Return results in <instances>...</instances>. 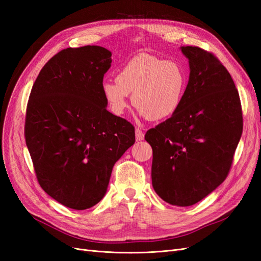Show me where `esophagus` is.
Segmentation results:
<instances>
[{"instance_id": "1", "label": "esophagus", "mask_w": 261, "mask_h": 261, "mask_svg": "<svg viewBox=\"0 0 261 261\" xmlns=\"http://www.w3.org/2000/svg\"><path fill=\"white\" fill-rule=\"evenodd\" d=\"M135 135H136V140H137V141H139V140H143V139H144V137H145V135H144V132L141 130L140 128H136V130H135Z\"/></svg>"}]
</instances>
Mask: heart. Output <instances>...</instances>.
<instances>
[{"instance_id": "heart-1", "label": "heart", "mask_w": 261, "mask_h": 261, "mask_svg": "<svg viewBox=\"0 0 261 261\" xmlns=\"http://www.w3.org/2000/svg\"><path fill=\"white\" fill-rule=\"evenodd\" d=\"M187 85V74L178 63L138 54L118 70L115 81L103 82L102 93L115 115L124 114L132 94L133 106L147 120L161 121L177 111Z\"/></svg>"}]
</instances>
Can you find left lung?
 I'll return each mask as SVG.
<instances>
[{
	"label": "left lung",
	"instance_id": "8db88e82",
	"mask_svg": "<svg viewBox=\"0 0 261 261\" xmlns=\"http://www.w3.org/2000/svg\"><path fill=\"white\" fill-rule=\"evenodd\" d=\"M191 74L183 101L167 121L150 128L151 178L155 193L187 207L222 184L243 133V112L230 73L215 54L181 46Z\"/></svg>",
	"mask_w": 261,
	"mask_h": 261
}]
</instances>
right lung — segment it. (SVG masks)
I'll use <instances>...</instances> for the list:
<instances>
[{
    "label": "right lung",
    "instance_id": "add662e5",
    "mask_svg": "<svg viewBox=\"0 0 261 261\" xmlns=\"http://www.w3.org/2000/svg\"><path fill=\"white\" fill-rule=\"evenodd\" d=\"M111 52L67 48L42 67L29 96L25 139L39 185L63 206L85 210L107 192L135 127L110 113L102 93Z\"/></svg>",
    "mask_w": 261,
    "mask_h": 261
}]
</instances>
